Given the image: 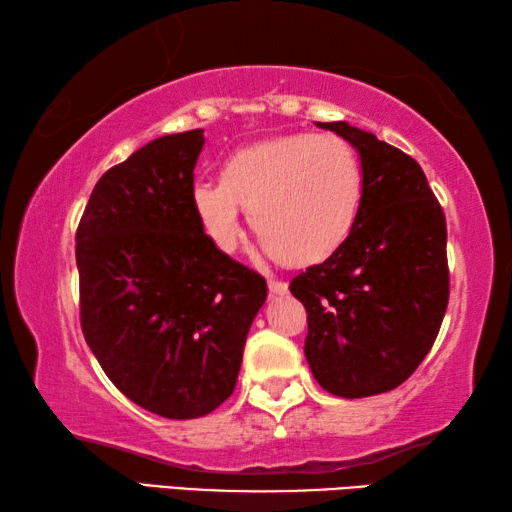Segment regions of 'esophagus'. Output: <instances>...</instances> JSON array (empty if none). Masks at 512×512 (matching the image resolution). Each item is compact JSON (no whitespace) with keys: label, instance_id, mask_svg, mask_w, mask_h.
<instances>
[{"label":"esophagus","instance_id":"esophagus-1","mask_svg":"<svg viewBox=\"0 0 512 512\" xmlns=\"http://www.w3.org/2000/svg\"><path fill=\"white\" fill-rule=\"evenodd\" d=\"M287 282L284 280H277V277H268V291L273 293V296H284L287 293Z\"/></svg>","mask_w":512,"mask_h":512}]
</instances>
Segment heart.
Masks as SVG:
<instances>
[{"mask_svg":"<svg viewBox=\"0 0 512 512\" xmlns=\"http://www.w3.org/2000/svg\"><path fill=\"white\" fill-rule=\"evenodd\" d=\"M363 201V171L339 135L293 133L232 153L221 180L192 187L205 235L235 253L244 228L241 207L264 250L287 266H314L350 239Z\"/></svg>","mask_w":512,"mask_h":512,"instance_id":"b5f03b06","label":"heart"}]
</instances>
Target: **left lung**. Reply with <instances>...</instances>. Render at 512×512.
<instances>
[{
  "mask_svg": "<svg viewBox=\"0 0 512 512\" xmlns=\"http://www.w3.org/2000/svg\"><path fill=\"white\" fill-rule=\"evenodd\" d=\"M357 149L363 201L350 239L289 284L307 309L305 357L327 393L393 391L427 357L449 300L443 207L411 155L329 121Z\"/></svg>",
  "mask_w": 512,
  "mask_h": 512,
  "instance_id": "obj_1",
  "label": "left lung"
}]
</instances>
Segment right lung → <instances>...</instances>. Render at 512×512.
I'll return each instance as SVG.
<instances>
[{
    "mask_svg": "<svg viewBox=\"0 0 512 512\" xmlns=\"http://www.w3.org/2000/svg\"><path fill=\"white\" fill-rule=\"evenodd\" d=\"M203 144V128L164 135L108 169L76 230L85 341L128 400L171 420L232 395L268 293L194 212Z\"/></svg>",
    "mask_w": 512,
    "mask_h": 512,
    "instance_id": "right-lung-1",
    "label": "right lung"
}]
</instances>
